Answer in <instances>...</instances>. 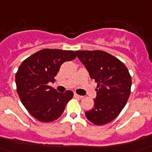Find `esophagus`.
<instances>
[{
    "instance_id": "obj_1",
    "label": "esophagus",
    "mask_w": 152,
    "mask_h": 152,
    "mask_svg": "<svg viewBox=\"0 0 152 152\" xmlns=\"http://www.w3.org/2000/svg\"><path fill=\"white\" fill-rule=\"evenodd\" d=\"M74 95H75V97H76V98H79V99H82L83 98V96H81V95H79V94H74Z\"/></svg>"
}]
</instances>
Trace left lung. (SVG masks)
I'll list each match as a JSON object with an SVG mask.
<instances>
[{"mask_svg":"<svg viewBox=\"0 0 152 152\" xmlns=\"http://www.w3.org/2000/svg\"><path fill=\"white\" fill-rule=\"evenodd\" d=\"M76 53L97 83L94 107L86 112L87 119L95 125L109 124L120 113L131 93L132 78L128 68L119 59L104 51Z\"/></svg>","mask_w":152,"mask_h":152,"instance_id":"left-lung-1","label":"left lung"}]
</instances>
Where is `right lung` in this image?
I'll use <instances>...</instances> for the list:
<instances>
[{
  "instance_id": "add662e5",
  "label": "right lung",
  "mask_w": 152,
  "mask_h": 152,
  "mask_svg": "<svg viewBox=\"0 0 152 152\" xmlns=\"http://www.w3.org/2000/svg\"><path fill=\"white\" fill-rule=\"evenodd\" d=\"M76 58L71 50L44 48L26 58L15 74L17 93L23 105L37 120L49 123L61 116L73 92L58 93L54 82L61 65Z\"/></svg>"
}]
</instances>
